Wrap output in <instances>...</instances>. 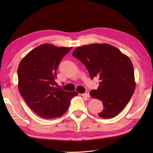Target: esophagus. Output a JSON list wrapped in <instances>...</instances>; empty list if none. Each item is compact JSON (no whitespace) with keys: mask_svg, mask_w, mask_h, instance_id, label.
<instances>
[{"mask_svg":"<svg viewBox=\"0 0 153 153\" xmlns=\"http://www.w3.org/2000/svg\"><path fill=\"white\" fill-rule=\"evenodd\" d=\"M82 96H83V97H87V98H89V97H90V95H89V93L88 91H86L85 93L82 94Z\"/></svg>","mask_w":153,"mask_h":153,"instance_id":"34e87169","label":"esophagus"}]
</instances>
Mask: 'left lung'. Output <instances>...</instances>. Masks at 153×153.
<instances>
[{
	"label": "left lung",
	"instance_id": "1",
	"mask_svg": "<svg viewBox=\"0 0 153 153\" xmlns=\"http://www.w3.org/2000/svg\"><path fill=\"white\" fill-rule=\"evenodd\" d=\"M73 56L85 65L91 79L98 77L99 86L90 95L102 100V118L117 116L128 103L135 89L134 70L128 56L109 44L94 43L79 47Z\"/></svg>",
	"mask_w": 153,
	"mask_h": 153
}]
</instances>
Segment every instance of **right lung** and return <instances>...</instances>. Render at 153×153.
<instances>
[{
  "instance_id": "right-lung-1",
  "label": "right lung",
  "mask_w": 153,
  "mask_h": 153,
  "mask_svg": "<svg viewBox=\"0 0 153 153\" xmlns=\"http://www.w3.org/2000/svg\"><path fill=\"white\" fill-rule=\"evenodd\" d=\"M71 48L41 45L19 64V93L30 108L42 118H55L64 114L69 108L71 99L78 94L54 87L58 65Z\"/></svg>"
}]
</instances>
